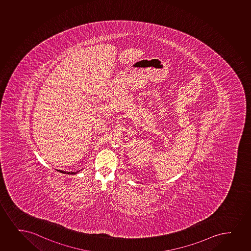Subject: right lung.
I'll return each instance as SVG.
<instances>
[{"label": "right lung", "instance_id": "obj_1", "mask_svg": "<svg viewBox=\"0 0 251 251\" xmlns=\"http://www.w3.org/2000/svg\"><path fill=\"white\" fill-rule=\"evenodd\" d=\"M58 172H61V173H64V174H68V175H75L77 174L78 172H79V171L76 172H64V171H60V170H58Z\"/></svg>", "mask_w": 251, "mask_h": 251}]
</instances>
